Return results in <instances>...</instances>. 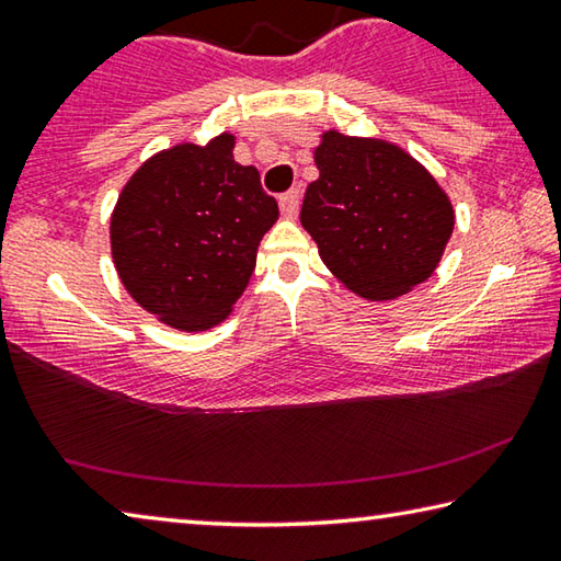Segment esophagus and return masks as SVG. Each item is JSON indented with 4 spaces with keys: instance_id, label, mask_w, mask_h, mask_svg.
I'll list each match as a JSON object with an SVG mask.
<instances>
[{
    "instance_id": "esophagus-1",
    "label": "esophagus",
    "mask_w": 561,
    "mask_h": 561,
    "mask_svg": "<svg viewBox=\"0 0 561 561\" xmlns=\"http://www.w3.org/2000/svg\"><path fill=\"white\" fill-rule=\"evenodd\" d=\"M299 201H301L299 190H289V193H284V195L279 197L282 215L289 217V220H294V217H297V213H299Z\"/></svg>"
}]
</instances>
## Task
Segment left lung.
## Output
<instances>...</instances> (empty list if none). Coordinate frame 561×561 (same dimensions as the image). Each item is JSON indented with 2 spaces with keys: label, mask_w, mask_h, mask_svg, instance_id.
<instances>
[{
  "label": "left lung",
  "mask_w": 561,
  "mask_h": 561,
  "mask_svg": "<svg viewBox=\"0 0 561 561\" xmlns=\"http://www.w3.org/2000/svg\"><path fill=\"white\" fill-rule=\"evenodd\" d=\"M301 225L331 274L358 297L396 299L438 267L455 225L450 197L413 156L381 138L327 130L314 150Z\"/></svg>",
  "instance_id": "obj_1"
}]
</instances>
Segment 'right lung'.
I'll list each match as a JSON object with an SVG mask.
<instances>
[{"label":"right lung","mask_w":561,"mask_h":561,"mask_svg":"<svg viewBox=\"0 0 561 561\" xmlns=\"http://www.w3.org/2000/svg\"><path fill=\"white\" fill-rule=\"evenodd\" d=\"M234 136L178 144L148 158L111 215V254L123 287L180 331L230 317L279 207L254 165L234 163Z\"/></svg>","instance_id":"right-lung-1"}]
</instances>
